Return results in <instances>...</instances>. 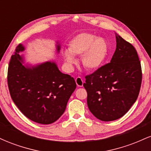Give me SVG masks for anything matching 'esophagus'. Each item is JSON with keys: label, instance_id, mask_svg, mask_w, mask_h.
Returning <instances> with one entry per match:
<instances>
[{"label": "esophagus", "instance_id": "obj_1", "mask_svg": "<svg viewBox=\"0 0 151 151\" xmlns=\"http://www.w3.org/2000/svg\"><path fill=\"white\" fill-rule=\"evenodd\" d=\"M75 81H76V84H77V86H79V87H81V86H83L84 81H83V79H81L80 77H78L76 78Z\"/></svg>", "mask_w": 151, "mask_h": 151}]
</instances>
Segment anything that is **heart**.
<instances>
[{
	"label": "heart",
	"mask_w": 151,
	"mask_h": 151,
	"mask_svg": "<svg viewBox=\"0 0 151 151\" xmlns=\"http://www.w3.org/2000/svg\"><path fill=\"white\" fill-rule=\"evenodd\" d=\"M109 50V44L105 39L83 32L69 42L68 50L62 52V57L67 65H72L76 63L74 56H81L84 68L89 71H96L104 63Z\"/></svg>",
	"instance_id": "heart-1"
}]
</instances>
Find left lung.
I'll list each match as a JSON object with an SVG mask.
<instances>
[{
    "label": "left lung",
    "mask_w": 151,
    "mask_h": 151,
    "mask_svg": "<svg viewBox=\"0 0 151 151\" xmlns=\"http://www.w3.org/2000/svg\"><path fill=\"white\" fill-rule=\"evenodd\" d=\"M116 48L110 63L86 76L87 105L99 120L111 121L127 113L141 89L142 72L136 49L116 33Z\"/></svg>",
    "instance_id": "left-lung-1"
}]
</instances>
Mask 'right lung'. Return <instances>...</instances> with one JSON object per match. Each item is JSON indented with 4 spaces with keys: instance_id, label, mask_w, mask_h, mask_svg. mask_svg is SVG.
Returning <instances> with one entry per match:
<instances>
[{
    "instance_id": "1",
    "label": "right lung",
    "mask_w": 151,
    "mask_h": 151,
    "mask_svg": "<svg viewBox=\"0 0 151 151\" xmlns=\"http://www.w3.org/2000/svg\"><path fill=\"white\" fill-rule=\"evenodd\" d=\"M61 45L56 42L59 53ZM25 50L18 45L11 56L8 70V84L15 105L26 117L41 124L56 121L65 112L69 99L76 89L70 75L62 73L55 61L36 65L25 64Z\"/></svg>"
}]
</instances>
